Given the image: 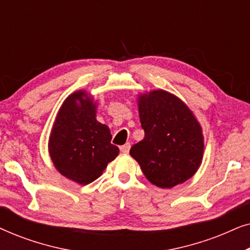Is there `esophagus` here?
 <instances>
[{
	"instance_id": "1",
	"label": "esophagus",
	"mask_w": 250,
	"mask_h": 250,
	"mask_svg": "<svg viewBox=\"0 0 250 250\" xmlns=\"http://www.w3.org/2000/svg\"><path fill=\"white\" fill-rule=\"evenodd\" d=\"M129 148H131V143H129V142H126L124 146H121V151H122L123 153H128V151H129Z\"/></svg>"
}]
</instances>
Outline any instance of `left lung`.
Listing matches in <instances>:
<instances>
[{"label":"left lung","instance_id":"1","mask_svg":"<svg viewBox=\"0 0 250 250\" xmlns=\"http://www.w3.org/2000/svg\"><path fill=\"white\" fill-rule=\"evenodd\" d=\"M145 138L129 150L155 186L169 189L192 177L201 165L204 135L192 111L175 95L150 91L138 99Z\"/></svg>","mask_w":250,"mask_h":250}]
</instances>
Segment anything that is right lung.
<instances>
[{
  "label": "right lung",
  "instance_id": "1",
  "mask_svg": "<svg viewBox=\"0 0 250 250\" xmlns=\"http://www.w3.org/2000/svg\"><path fill=\"white\" fill-rule=\"evenodd\" d=\"M110 129L97 121V102L85 91L63 101L49 139V153L61 175L82 186L97 180L118 156Z\"/></svg>",
  "mask_w": 250,
  "mask_h": 250
}]
</instances>
